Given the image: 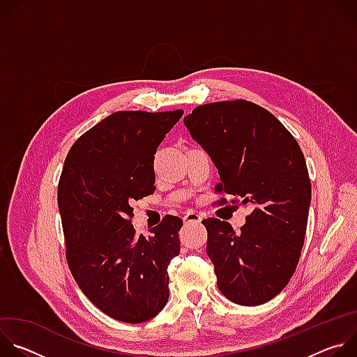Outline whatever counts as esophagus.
I'll return each instance as SVG.
<instances>
[{"label": "esophagus", "instance_id": "1", "mask_svg": "<svg viewBox=\"0 0 357 357\" xmlns=\"http://www.w3.org/2000/svg\"><path fill=\"white\" fill-rule=\"evenodd\" d=\"M202 222V216L199 213L195 212H188L183 216V223L185 225H193V223H200Z\"/></svg>", "mask_w": 357, "mask_h": 357}]
</instances>
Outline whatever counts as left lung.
I'll list each match as a JSON object with an SVG mask.
<instances>
[{
  "mask_svg": "<svg viewBox=\"0 0 357 357\" xmlns=\"http://www.w3.org/2000/svg\"><path fill=\"white\" fill-rule=\"evenodd\" d=\"M183 123L219 171L216 193L251 208L240 233L216 218L202 222L218 287L238 305L268 302L294 275L307 231L311 181L302 151L275 116L247 100L199 106Z\"/></svg>",
  "mask_w": 357,
  "mask_h": 357,
  "instance_id": "1",
  "label": "left lung"
}]
</instances>
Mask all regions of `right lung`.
Segmentation results:
<instances>
[{
	"mask_svg": "<svg viewBox=\"0 0 357 357\" xmlns=\"http://www.w3.org/2000/svg\"><path fill=\"white\" fill-rule=\"evenodd\" d=\"M182 110L117 112L72 145L58 185L66 260L84 295L127 324L154 318L168 302V264L181 251V218L137 234L131 203L155 190L154 160Z\"/></svg>",
	"mask_w": 357,
	"mask_h": 357,
	"instance_id": "1",
	"label": "right lung"
}]
</instances>
